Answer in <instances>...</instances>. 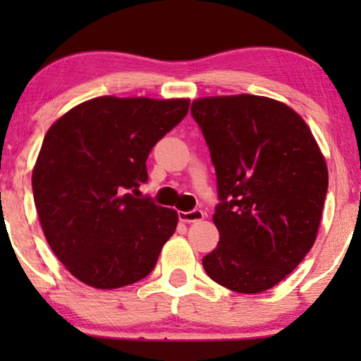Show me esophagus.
Here are the masks:
<instances>
[{
	"label": "esophagus",
	"mask_w": 361,
	"mask_h": 361,
	"mask_svg": "<svg viewBox=\"0 0 361 361\" xmlns=\"http://www.w3.org/2000/svg\"><path fill=\"white\" fill-rule=\"evenodd\" d=\"M205 216V214L199 209H194L190 212H179V220L185 221V224H194V221H199Z\"/></svg>",
	"instance_id": "1"
}]
</instances>
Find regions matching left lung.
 Listing matches in <instances>:
<instances>
[{
  "label": "left lung",
  "mask_w": 361,
  "mask_h": 361,
  "mask_svg": "<svg viewBox=\"0 0 361 361\" xmlns=\"http://www.w3.org/2000/svg\"><path fill=\"white\" fill-rule=\"evenodd\" d=\"M192 118L216 174V248L205 273L235 293L258 294L293 273L312 248L329 172L309 126L266 97L200 98Z\"/></svg>",
  "instance_id": "left-lung-1"
}]
</instances>
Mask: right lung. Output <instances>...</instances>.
Masks as SVG:
<instances>
[{"label":"right lung","mask_w":361,"mask_h":361,"mask_svg":"<svg viewBox=\"0 0 361 361\" xmlns=\"http://www.w3.org/2000/svg\"><path fill=\"white\" fill-rule=\"evenodd\" d=\"M189 111V100L98 97L49 128L32 171L49 246L78 281L98 289L137 283L176 231V210L137 197L146 159Z\"/></svg>","instance_id":"obj_1"}]
</instances>
